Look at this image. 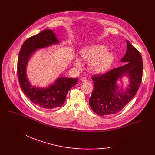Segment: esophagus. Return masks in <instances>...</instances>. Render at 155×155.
<instances>
[{
    "instance_id": "34e87169",
    "label": "esophagus",
    "mask_w": 155,
    "mask_h": 155,
    "mask_svg": "<svg viewBox=\"0 0 155 155\" xmlns=\"http://www.w3.org/2000/svg\"><path fill=\"white\" fill-rule=\"evenodd\" d=\"M81 81H82V82H87V80L85 77H82V78H81Z\"/></svg>"
}]
</instances>
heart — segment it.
<instances>
[{"label": "heart", "mask_w": 155, "mask_h": 155, "mask_svg": "<svg viewBox=\"0 0 155 155\" xmlns=\"http://www.w3.org/2000/svg\"><path fill=\"white\" fill-rule=\"evenodd\" d=\"M81 57L88 62L89 70L95 74H103L112 67L114 56L112 53L107 51V48L102 45L88 46L80 51ZM77 68L81 67V62L76 58L74 61Z\"/></svg>", "instance_id": "b5f03b06"}]
</instances>
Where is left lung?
I'll return each mask as SVG.
<instances>
[{
    "label": "left lung",
    "mask_w": 155,
    "mask_h": 155,
    "mask_svg": "<svg viewBox=\"0 0 155 155\" xmlns=\"http://www.w3.org/2000/svg\"><path fill=\"white\" fill-rule=\"evenodd\" d=\"M126 53L120 60L125 63L123 66L92 77L94 87L89 99V105L99 116L114 114L120 111L131 101L141 85L142 56L129 41L126 40ZM124 76L128 78L129 84L125 89H119L117 81H121Z\"/></svg>",
    "instance_id": "left-lung-1"
}]
</instances>
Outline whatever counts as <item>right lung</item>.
I'll list each match as a JSON object with an SVG mask.
<instances>
[{"label": "right lung", "instance_id": "add662e5", "mask_svg": "<svg viewBox=\"0 0 155 155\" xmlns=\"http://www.w3.org/2000/svg\"><path fill=\"white\" fill-rule=\"evenodd\" d=\"M56 35L51 29H46L30 37L22 44L18 61V75L20 87L24 94L36 106L52 109L62 106L70 89L75 86L78 78L60 77L46 87L32 85L27 77L28 63L36 50L59 44Z\"/></svg>", "mask_w": 155, "mask_h": 155}]
</instances>
